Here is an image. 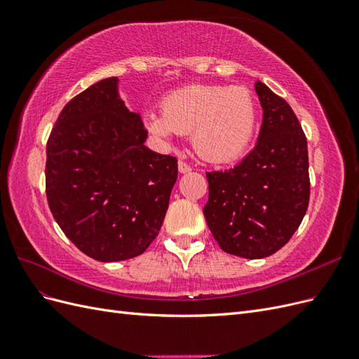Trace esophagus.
I'll return each instance as SVG.
<instances>
[{"instance_id":"34e87169","label":"esophagus","mask_w":359,"mask_h":359,"mask_svg":"<svg viewBox=\"0 0 359 359\" xmlns=\"http://www.w3.org/2000/svg\"><path fill=\"white\" fill-rule=\"evenodd\" d=\"M178 170H180V173H187V172L191 170V168H190V165H187L186 161L180 160V161H178Z\"/></svg>"}]
</instances>
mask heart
<instances>
[{
  "instance_id": "obj_1",
  "label": "heart",
  "mask_w": 359,
  "mask_h": 359,
  "mask_svg": "<svg viewBox=\"0 0 359 359\" xmlns=\"http://www.w3.org/2000/svg\"><path fill=\"white\" fill-rule=\"evenodd\" d=\"M145 124L161 139L191 133L194 151L222 165L245 154L256 133L257 109L245 86L194 83L169 93L161 102V116L147 114Z\"/></svg>"
}]
</instances>
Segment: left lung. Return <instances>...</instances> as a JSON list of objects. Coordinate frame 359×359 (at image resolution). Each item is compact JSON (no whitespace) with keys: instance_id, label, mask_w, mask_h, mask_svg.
Segmentation results:
<instances>
[{"instance_id":"1","label":"left lung","mask_w":359,"mask_h":359,"mask_svg":"<svg viewBox=\"0 0 359 359\" xmlns=\"http://www.w3.org/2000/svg\"><path fill=\"white\" fill-rule=\"evenodd\" d=\"M264 109L256 147L229 170L206 172L203 208L223 252L262 259L283 247L299 227L310 199L307 139L286 100L257 81Z\"/></svg>"}]
</instances>
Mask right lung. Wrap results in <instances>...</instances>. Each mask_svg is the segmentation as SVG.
I'll return each instance as SVG.
<instances>
[{
    "mask_svg": "<svg viewBox=\"0 0 359 359\" xmlns=\"http://www.w3.org/2000/svg\"><path fill=\"white\" fill-rule=\"evenodd\" d=\"M148 132L102 79L61 111L46 145V196L61 231L100 262L142 255L165 220L177 158L145 147Z\"/></svg>",
    "mask_w": 359,
    "mask_h": 359,
    "instance_id": "obj_1",
    "label": "right lung"
}]
</instances>
